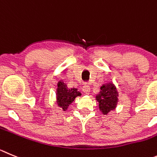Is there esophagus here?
<instances>
[{"label": "esophagus", "instance_id": "34e87169", "mask_svg": "<svg viewBox=\"0 0 157 157\" xmlns=\"http://www.w3.org/2000/svg\"><path fill=\"white\" fill-rule=\"evenodd\" d=\"M82 90H83V91L86 94H90V86H89L87 83H84L83 86V87H82Z\"/></svg>", "mask_w": 157, "mask_h": 157}]
</instances>
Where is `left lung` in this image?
Here are the masks:
<instances>
[{
  "label": "left lung",
  "mask_w": 157,
  "mask_h": 157,
  "mask_svg": "<svg viewBox=\"0 0 157 157\" xmlns=\"http://www.w3.org/2000/svg\"><path fill=\"white\" fill-rule=\"evenodd\" d=\"M118 91L113 82L103 83L100 87L98 94L95 96L98 102L99 110L104 115L116 108L118 102Z\"/></svg>",
  "instance_id": "8db88e82"
}]
</instances>
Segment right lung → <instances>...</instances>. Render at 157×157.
<instances>
[{
    "mask_svg": "<svg viewBox=\"0 0 157 157\" xmlns=\"http://www.w3.org/2000/svg\"><path fill=\"white\" fill-rule=\"evenodd\" d=\"M56 101L59 108H62L63 112L68 109L69 106L75 100L77 97L80 96L81 93L78 91V89L75 87H68L63 80H60L56 84Z\"/></svg>",
    "mask_w": 157,
    "mask_h": 157,
    "instance_id": "add662e5",
    "label": "right lung"
}]
</instances>
